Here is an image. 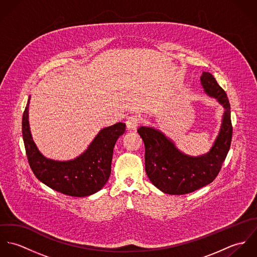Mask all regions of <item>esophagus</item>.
Returning <instances> with one entry per match:
<instances>
[{"mask_svg":"<svg viewBox=\"0 0 257 257\" xmlns=\"http://www.w3.org/2000/svg\"><path fill=\"white\" fill-rule=\"evenodd\" d=\"M125 123H126L127 130L135 131V130H137V127H138V125L140 123V118L137 115H131V116L127 117Z\"/></svg>","mask_w":257,"mask_h":257,"instance_id":"34e87169","label":"esophagus"}]
</instances>
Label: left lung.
Listing matches in <instances>:
<instances>
[{
	"instance_id": "1",
	"label": "left lung",
	"mask_w": 257,
	"mask_h": 257,
	"mask_svg": "<svg viewBox=\"0 0 257 257\" xmlns=\"http://www.w3.org/2000/svg\"><path fill=\"white\" fill-rule=\"evenodd\" d=\"M200 79L204 91L217 99L224 109L220 133L208 153L197 157L184 154L159 130L147 126L138 130L146 147L147 176L151 183L166 194L184 195L212 183L230 147L232 125L227 96L212 74L203 72Z\"/></svg>"
}]
</instances>
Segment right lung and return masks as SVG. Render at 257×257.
Returning a JSON list of instances; mask_svg holds the SVG:
<instances>
[{"mask_svg":"<svg viewBox=\"0 0 257 257\" xmlns=\"http://www.w3.org/2000/svg\"><path fill=\"white\" fill-rule=\"evenodd\" d=\"M29 107L30 99L23 114V139L30 166L37 179L72 197H86L100 191L109 180L113 147L123 135L125 123L117 122L101 130L81 155L72 160L58 161L39 152L30 130Z\"/></svg>","mask_w":257,"mask_h":257,"instance_id":"1","label":"right lung"}]
</instances>
